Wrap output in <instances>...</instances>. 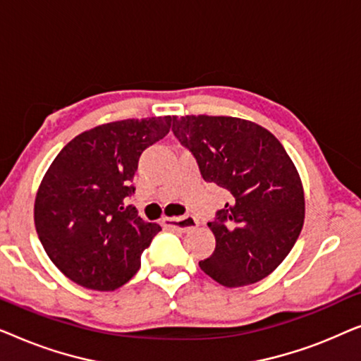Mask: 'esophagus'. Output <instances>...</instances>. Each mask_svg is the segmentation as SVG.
I'll return each instance as SVG.
<instances>
[{"label": "esophagus", "instance_id": "34e87169", "mask_svg": "<svg viewBox=\"0 0 361 361\" xmlns=\"http://www.w3.org/2000/svg\"><path fill=\"white\" fill-rule=\"evenodd\" d=\"M162 225L169 226V228L179 230V231H190L197 226V221L190 216H185V219H176V216H164L161 220Z\"/></svg>", "mask_w": 361, "mask_h": 361}]
</instances>
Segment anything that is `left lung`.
I'll list each match as a JSON object with an SVG mask.
<instances>
[{"label":"left lung","mask_w":361,"mask_h":361,"mask_svg":"<svg viewBox=\"0 0 361 361\" xmlns=\"http://www.w3.org/2000/svg\"><path fill=\"white\" fill-rule=\"evenodd\" d=\"M172 131L195 156L202 177L230 194L207 224L215 250L200 269L226 288L264 279L304 225V187L293 159L273 133L243 118L174 116Z\"/></svg>","instance_id":"obj_1"}]
</instances>
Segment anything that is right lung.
Returning <instances> with one entry per match:
<instances>
[{
  "mask_svg": "<svg viewBox=\"0 0 361 361\" xmlns=\"http://www.w3.org/2000/svg\"><path fill=\"white\" fill-rule=\"evenodd\" d=\"M171 116L98 125L62 147L34 200V225L62 274L93 290H115L141 266L161 231L126 205L137 161L171 130Z\"/></svg>",
  "mask_w": 361,
  "mask_h": 361,
  "instance_id": "right-lung-1",
  "label": "right lung"
}]
</instances>
